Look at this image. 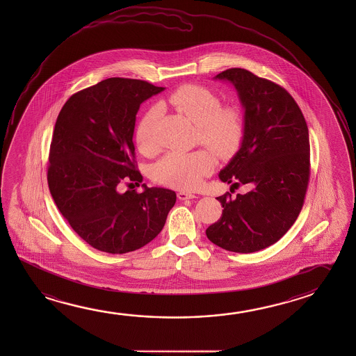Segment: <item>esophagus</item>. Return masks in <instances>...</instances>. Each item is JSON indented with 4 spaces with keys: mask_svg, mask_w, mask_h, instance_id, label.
Here are the masks:
<instances>
[{
    "mask_svg": "<svg viewBox=\"0 0 356 356\" xmlns=\"http://www.w3.org/2000/svg\"><path fill=\"white\" fill-rule=\"evenodd\" d=\"M177 197L180 198V200H193V198H196L197 196L193 193L180 191V193H177Z\"/></svg>",
    "mask_w": 356,
    "mask_h": 356,
    "instance_id": "obj_1",
    "label": "esophagus"
}]
</instances>
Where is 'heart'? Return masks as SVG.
Instances as JSON below:
<instances>
[{
	"instance_id": "obj_1",
	"label": "heart",
	"mask_w": 356,
	"mask_h": 356,
	"mask_svg": "<svg viewBox=\"0 0 356 356\" xmlns=\"http://www.w3.org/2000/svg\"><path fill=\"white\" fill-rule=\"evenodd\" d=\"M172 108L196 125L197 139L220 158H228L238 149L245 134L242 113L236 105L221 106V100L209 89L187 84L168 98ZM158 108L146 111L136 124L134 139L139 152L155 150L154 128ZM213 169V160L204 150L166 154L152 169L154 180L180 190L197 187Z\"/></svg>"
}]
</instances>
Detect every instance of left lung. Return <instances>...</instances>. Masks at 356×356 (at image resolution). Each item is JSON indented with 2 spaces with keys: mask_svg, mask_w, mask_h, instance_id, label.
<instances>
[{
  "mask_svg": "<svg viewBox=\"0 0 356 356\" xmlns=\"http://www.w3.org/2000/svg\"><path fill=\"white\" fill-rule=\"evenodd\" d=\"M245 108V134L238 152L220 171L232 187L250 184V193L222 195V216L206 229L226 251L252 253L282 238L297 220L310 176L307 122L284 88L242 68L223 70Z\"/></svg>",
  "mask_w": 356,
  "mask_h": 356,
  "instance_id": "1",
  "label": "left lung"
}]
</instances>
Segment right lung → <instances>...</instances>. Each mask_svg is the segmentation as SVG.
<instances>
[{"instance_id": "1", "label": "right lung", "mask_w": 356, "mask_h": 356, "mask_svg": "<svg viewBox=\"0 0 356 356\" xmlns=\"http://www.w3.org/2000/svg\"><path fill=\"white\" fill-rule=\"evenodd\" d=\"M165 88L108 78L73 94L59 111L49 149L47 180L60 213L95 250L122 254L147 245L163 229L176 193L144 186L133 143L140 104Z\"/></svg>"}]
</instances>
